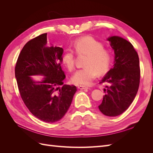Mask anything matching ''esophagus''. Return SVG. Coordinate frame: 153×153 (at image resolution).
Masks as SVG:
<instances>
[{"instance_id":"1","label":"esophagus","mask_w":153,"mask_h":153,"mask_svg":"<svg viewBox=\"0 0 153 153\" xmlns=\"http://www.w3.org/2000/svg\"><path fill=\"white\" fill-rule=\"evenodd\" d=\"M78 88L79 89H89V87H87L86 86H84V85H78Z\"/></svg>"}]
</instances>
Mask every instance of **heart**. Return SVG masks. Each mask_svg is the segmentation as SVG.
<instances>
[{"mask_svg": "<svg viewBox=\"0 0 153 153\" xmlns=\"http://www.w3.org/2000/svg\"><path fill=\"white\" fill-rule=\"evenodd\" d=\"M73 49L78 54L87 55L85 68L78 69L72 76L75 84L88 85L97 75H103L108 70L111 64L110 52L91 36H84L74 41ZM62 62L69 71L75 67V53L71 48H66L62 55Z\"/></svg>", "mask_w": 153, "mask_h": 153, "instance_id": "heart-1", "label": "heart"}]
</instances>
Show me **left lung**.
Segmentation results:
<instances>
[{
  "label": "left lung",
  "instance_id": "obj_1",
  "mask_svg": "<svg viewBox=\"0 0 153 153\" xmlns=\"http://www.w3.org/2000/svg\"><path fill=\"white\" fill-rule=\"evenodd\" d=\"M115 53L114 67L101 80L107 84L98 106L106 116L115 117L126 111L135 99L140 79L139 58L130 42L119 36L107 39Z\"/></svg>",
  "mask_w": 153,
  "mask_h": 153
}]
</instances>
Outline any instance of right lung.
<instances>
[{
    "instance_id": "obj_1",
    "label": "right lung",
    "mask_w": 153,
    "mask_h": 153,
    "mask_svg": "<svg viewBox=\"0 0 153 153\" xmlns=\"http://www.w3.org/2000/svg\"><path fill=\"white\" fill-rule=\"evenodd\" d=\"M62 53V48L49 47L45 33L25 45L16 64L15 77L23 101L32 115L46 123L64 117L77 90L75 85H63L66 75L61 66ZM32 75L45 77L35 82Z\"/></svg>"
}]
</instances>
